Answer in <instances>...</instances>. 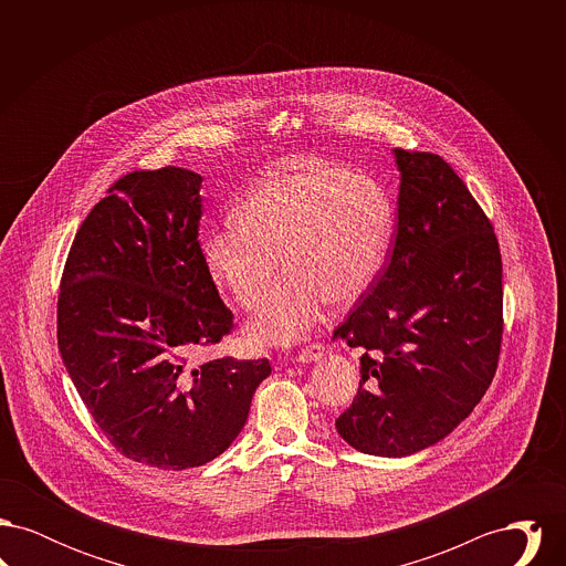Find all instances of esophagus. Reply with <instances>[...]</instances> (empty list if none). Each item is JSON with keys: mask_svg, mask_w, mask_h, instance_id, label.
I'll return each mask as SVG.
<instances>
[{"mask_svg": "<svg viewBox=\"0 0 566 566\" xmlns=\"http://www.w3.org/2000/svg\"><path fill=\"white\" fill-rule=\"evenodd\" d=\"M324 354H326L324 344H312V346H307V348H303L296 354V360L298 363H316V360L323 358Z\"/></svg>", "mask_w": 566, "mask_h": 566, "instance_id": "esophagus-1", "label": "esophagus"}]
</instances>
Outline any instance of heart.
<instances>
[{
    "instance_id": "heart-1",
    "label": "heart",
    "mask_w": 566,
    "mask_h": 566,
    "mask_svg": "<svg viewBox=\"0 0 566 566\" xmlns=\"http://www.w3.org/2000/svg\"><path fill=\"white\" fill-rule=\"evenodd\" d=\"M392 231L386 190L365 174L307 163L250 190L233 224L201 240V261L220 291L254 310L245 333L259 346H289L321 318L323 303L348 307L381 270Z\"/></svg>"
}]
</instances>
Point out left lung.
I'll return each mask as SVG.
<instances>
[{
    "instance_id": "obj_1",
    "label": "left lung",
    "mask_w": 566,
    "mask_h": 566,
    "mask_svg": "<svg viewBox=\"0 0 566 566\" xmlns=\"http://www.w3.org/2000/svg\"><path fill=\"white\" fill-rule=\"evenodd\" d=\"M401 174L388 265L333 339L360 350L335 429L354 450L401 458L434 446L482 401L503 335V265L490 220L431 153L392 150Z\"/></svg>"
}]
</instances>
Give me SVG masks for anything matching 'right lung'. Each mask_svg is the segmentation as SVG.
<instances>
[{"label":"right lung","instance_id":"1","mask_svg":"<svg viewBox=\"0 0 566 566\" xmlns=\"http://www.w3.org/2000/svg\"><path fill=\"white\" fill-rule=\"evenodd\" d=\"M201 180L171 165L120 178L84 218L56 303L63 365L99 431L169 471L220 457L271 374L268 358L201 360L233 328L201 261Z\"/></svg>","mask_w":566,"mask_h":566}]
</instances>
